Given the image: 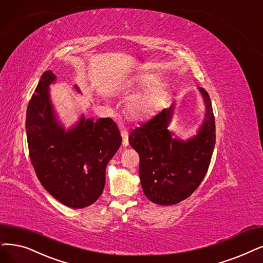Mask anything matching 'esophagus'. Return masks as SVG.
Instances as JSON below:
<instances>
[{"instance_id": "esophagus-1", "label": "esophagus", "mask_w": 263, "mask_h": 263, "mask_svg": "<svg viewBox=\"0 0 263 263\" xmlns=\"http://www.w3.org/2000/svg\"><path fill=\"white\" fill-rule=\"evenodd\" d=\"M121 136L123 138V145L127 146L128 145V133L125 129H123V130H121Z\"/></svg>"}]
</instances>
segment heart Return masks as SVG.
<instances>
[{
	"label": "heart",
	"mask_w": 263,
	"mask_h": 263,
	"mask_svg": "<svg viewBox=\"0 0 263 263\" xmlns=\"http://www.w3.org/2000/svg\"><path fill=\"white\" fill-rule=\"evenodd\" d=\"M159 78L154 76H146L141 80L144 86H153L159 83ZM164 98V90L162 88H154L140 96L135 97L128 103V113L134 119H143L154 113Z\"/></svg>",
	"instance_id": "obj_1"
}]
</instances>
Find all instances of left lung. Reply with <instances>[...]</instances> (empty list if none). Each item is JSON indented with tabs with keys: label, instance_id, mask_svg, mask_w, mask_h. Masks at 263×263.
<instances>
[{
	"label": "left lung",
	"instance_id": "left-lung-1",
	"mask_svg": "<svg viewBox=\"0 0 263 263\" xmlns=\"http://www.w3.org/2000/svg\"><path fill=\"white\" fill-rule=\"evenodd\" d=\"M206 104V119L198 134L182 141L167 129L174 104L135 128L129 144L140 157L142 190L151 202L175 205L190 196L203 181L216 143V126L208 92L198 87Z\"/></svg>",
	"mask_w": 263,
	"mask_h": 263
}]
</instances>
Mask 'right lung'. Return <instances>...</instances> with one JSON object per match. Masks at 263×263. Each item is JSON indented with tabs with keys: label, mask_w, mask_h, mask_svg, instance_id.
Listing matches in <instances>:
<instances>
[{
	"label": "right lung",
	"mask_w": 263,
	"mask_h": 263,
	"mask_svg": "<svg viewBox=\"0 0 263 263\" xmlns=\"http://www.w3.org/2000/svg\"><path fill=\"white\" fill-rule=\"evenodd\" d=\"M55 79L51 71H45L29 101V155L40 182L50 195L71 208H84L101 195L106 167L121 146L122 137L110 118L93 122L83 115L72 129L62 128L49 100L48 85Z\"/></svg>",
	"instance_id": "1"
}]
</instances>
